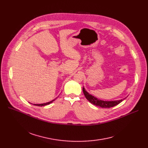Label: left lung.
Returning a JSON list of instances; mask_svg holds the SVG:
<instances>
[{
	"label": "left lung",
	"mask_w": 148,
	"mask_h": 148,
	"mask_svg": "<svg viewBox=\"0 0 148 148\" xmlns=\"http://www.w3.org/2000/svg\"><path fill=\"white\" fill-rule=\"evenodd\" d=\"M83 94L85 96V97L86 98V99L89 101L90 103L92 104H94L97 106H99L103 108H110L112 107H114L116 105L119 104L120 103H121L123 99H121L119 101H102L98 99V98H95V97L89 94L88 92H86V90H85L84 87L83 88Z\"/></svg>",
	"instance_id": "8db88e82"
}]
</instances>
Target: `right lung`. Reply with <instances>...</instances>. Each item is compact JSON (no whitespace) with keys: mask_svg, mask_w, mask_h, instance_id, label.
Returning a JSON list of instances; mask_svg holds the SVG:
<instances>
[{"mask_svg":"<svg viewBox=\"0 0 148 148\" xmlns=\"http://www.w3.org/2000/svg\"><path fill=\"white\" fill-rule=\"evenodd\" d=\"M56 99H53V100H52V101H50V102H49V103H44V104H34L35 106H45V105H47V104H50V103H51L53 101H54V100H55Z\"/></svg>","mask_w":148,"mask_h":148,"instance_id":"1","label":"right lung"}]
</instances>
